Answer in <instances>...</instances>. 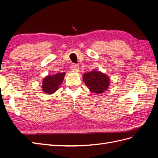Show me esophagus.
Instances as JSON below:
<instances>
[{
	"label": "esophagus",
	"mask_w": 158,
	"mask_h": 158,
	"mask_svg": "<svg viewBox=\"0 0 158 158\" xmlns=\"http://www.w3.org/2000/svg\"><path fill=\"white\" fill-rule=\"evenodd\" d=\"M71 68H72V70H73L74 71H78L79 69V66H78V64H73L71 66Z\"/></svg>",
	"instance_id": "esophagus-1"
}]
</instances>
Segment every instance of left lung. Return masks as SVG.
<instances>
[{"instance_id": "left-lung-1", "label": "left lung", "mask_w": 158, "mask_h": 158, "mask_svg": "<svg viewBox=\"0 0 158 158\" xmlns=\"http://www.w3.org/2000/svg\"><path fill=\"white\" fill-rule=\"evenodd\" d=\"M83 80L91 92L95 94H102L109 87V79L101 72L92 71L85 73Z\"/></svg>"}]
</instances>
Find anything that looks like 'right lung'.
Listing matches in <instances>:
<instances>
[{
    "label": "right lung",
    "instance_id": "add662e5",
    "mask_svg": "<svg viewBox=\"0 0 158 158\" xmlns=\"http://www.w3.org/2000/svg\"><path fill=\"white\" fill-rule=\"evenodd\" d=\"M65 73H58L53 76H47L44 79L42 89L45 94H53L59 89L64 80Z\"/></svg>",
    "mask_w": 158,
    "mask_h": 158
}]
</instances>
